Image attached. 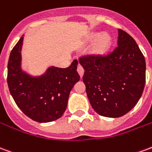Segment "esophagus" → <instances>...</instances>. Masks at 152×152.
I'll return each instance as SVG.
<instances>
[{"label":"esophagus","mask_w":152,"mask_h":152,"mask_svg":"<svg viewBox=\"0 0 152 152\" xmlns=\"http://www.w3.org/2000/svg\"><path fill=\"white\" fill-rule=\"evenodd\" d=\"M77 72H78V73H79V75L80 76V77H82V76H83L84 72H85V71H84L83 67L80 65V64L78 65V66H77Z\"/></svg>","instance_id":"1"}]
</instances>
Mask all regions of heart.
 <instances>
[{
    "label": "heart",
    "mask_w": 152,
    "mask_h": 152,
    "mask_svg": "<svg viewBox=\"0 0 152 152\" xmlns=\"http://www.w3.org/2000/svg\"><path fill=\"white\" fill-rule=\"evenodd\" d=\"M96 35L93 37V39H95ZM112 43V39L108 34H103L99 35L95 40L94 45L91 48V53L95 56H100L104 54L109 50V48L111 46Z\"/></svg>",
    "instance_id": "heart-1"
}]
</instances>
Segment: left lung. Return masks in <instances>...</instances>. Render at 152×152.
<instances>
[{
  "label": "left lung",
  "mask_w": 152,
  "mask_h": 152,
  "mask_svg": "<svg viewBox=\"0 0 152 152\" xmlns=\"http://www.w3.org/2000/svg\"><path fill=\"white\" fill-rule=\"evenodd\" d=\"M83 82L92 108L108 118L124 116L141 98L146 82V61L131 36L118 29V47L106 56L79 58Z\"/></svg>",
  "instance_id": "obj_1"
}]
</instances>
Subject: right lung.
I'll return each instance as SVG.
<instances>
[{"instance_id":"right-lung-1","label":"right lung","mask_w":152,"mask_h":152,"mask_svg":"<svg viewBox=\"0 0 152 152\" xmlns=\"http://www.w3.org/2000/svg\"><path fill=\"white\" fill-rule=\"evenodd\" d=\"M23 40L21 37L10 54L7 83L10 94L22 112L34 121L57 120L65 112L70 92L79 81L78 61L74 60L66 68L50 66L43 75L32 76L21 69Z\"/></svg>"}]
</instances>
